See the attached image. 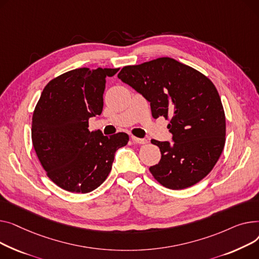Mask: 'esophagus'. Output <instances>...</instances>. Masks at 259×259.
Here are the masks:
<instances>
[{
    "instance_id": "34e87169",
    "label": "esophagus",
    "mask_w": 259,
    "mask_h": 259,
    "mask_svg": "<svg viewBox=\"0 0 259 259\" xmlns=\"http://www.w3.org/2000/svg\"><path fill=\"white\" fill-rule=\"evenodd\" d=\"M132 139L134 142L138 143V144H146L147 143V140L146 139H141V138H137V137H134L132 136Z\"/></svg>"
}]
</instances>
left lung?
<instances>
[{"label": "left lung", "mask_w": 259, "mask_h": 259, "mask_svg": "<svg viewBox=\"0 0 259 259\" xmlns=\"http://www.w3.org/2000/svg\"><path fill=\"white\" fill-rule=\"evenodd\" d=\"M118 78L150 102L155 119L170 118L174 143L151 140L161 160L149 170L163 186L184 189L213 168L225 146L226 118L221 97L201 72L170 57L121 69Z\"/></svg>", "instance_id": "obj_1"}]
</instances>
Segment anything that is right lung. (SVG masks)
Masks as SVG:
<instances>
[{"mask_svg":"<svg viewBox=\"0 0 259 259\" xmlns=\"http://www.w3.org/2000/svg\"><path fill=\"white\" fill-rule=\"evenodd\" d=\"M119 69L80 68L45 87L32 116L31 136L37 158L54 183L70 192L88 193L109 176L116 150L128 135L110 137L89 131V119L100 115L106 76Z\"/></svg>","mask_w":259,"mask_h":259,"instance_id":"obj_1","label":"right lung"}]
</instances>
